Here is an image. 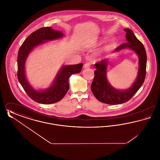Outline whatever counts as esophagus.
I'll list each match as a JSON object with an SVG mask.
<instances>
[{"mask_svg": "<svg viewBox=\"0 0 160 160\" xmlns=\"http://www.w3.org/2000/svg\"><path fill=\"white\" fill-rule=\"evenodd\" d=\"M90 64L89 63H86L84 65L83 68H89L90 67Z\"/></svg>", "mask_w": 160, "mask_h": 160, "instance_id": "esophagus-1", "label": "esophagus"}]
</instances>
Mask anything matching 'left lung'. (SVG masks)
Masks as SVG:
<instances>
[{
	"instance_id": "8db88e82",
	"label": "left lung",
	"mask_w": 160,
	"mask_h": 160,
	"mask_svg": "<svg viewBox=\"0 0 160 160\" xmlns=\"http://www.w3.org/2000/svg\"><path fill=\"white\" fill-rule=\"evenodd\" d=\"M127 32L125 38L127 42L118 46L114 52L125 48L134 50L138 56L139 68L136 80L129 89L119 91L113 88L108 83L107 78V68L108 61L104 59L95 64L96 70L94 72V78L91 84V91L95 97L103 103L116 105L129 101L138 91L144 83L146 72L147 56L143 44L136 38L133 32L129 29H125Z\"/></svg>"
}]
</instances>
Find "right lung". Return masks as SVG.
Segmentation results:
<instances>
[{"mask_svg": "<svg viewBox=\"0 0 160 160\" xmlns=\"http://www.w3.org/2000/svg\"><path fill=\"white\" fill-rule=\"evenodd\" d=\"M63 37L60 31H56L51 27H44L33 32L23 42L20 47L17 57V77L24 90L31 99L38 103L50 104L62 99L69 88V78L73 74L80 72L83 67L82 63L63 66L58 74L53 84L47 89L37 91L33 89L26 80L24 64L31 50L36 46L46 41L53 40Z\"/></svg>", "mask_w": 160, "mask_h": 160, "instance_id": "obj_1", "label": "right lung"}]
</instances>
